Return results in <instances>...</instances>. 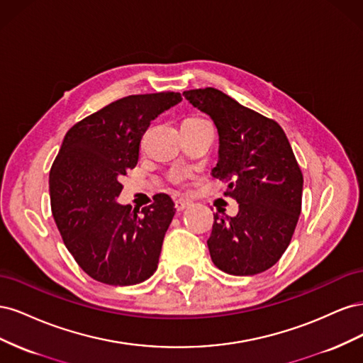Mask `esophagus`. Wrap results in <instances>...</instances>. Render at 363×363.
Listing matches in <instances>:
<instances>
[{"label": "esophagus", "mask_w": 363, "mask_h": 363, "mask_svg": "<svg viewBox=\"0 0 363 363\" xmlns=\"http://www.w3.org/2000/svg\"><path fill=\"white\" fill-rule=\"evenodd\" d=\"M189 206H191V203H189L188 200H183V199L175 200V208H177L179 212L184 211V208H186V207H189Z\"/></svg>", "instance_id": "esophagus-1"}]
</instances>
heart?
Segmentation results:
<instances>
[{
  "instance_id": "obj_1",
  "label": "heart",
  "mask_w": 363,
  "mask_h": 363,
  "mask_svg": "<svg viewBox=\"0 0 363 363\" xmlns=\"http://www.w3.org/2000/svg\"><path fill=\"white\" fill-rule=\"evenodd\" d=\"M194 121H201V119H196V118H194ZM175 180H182V175H177V177H175Z\"/></svg>"
}]
</instances>
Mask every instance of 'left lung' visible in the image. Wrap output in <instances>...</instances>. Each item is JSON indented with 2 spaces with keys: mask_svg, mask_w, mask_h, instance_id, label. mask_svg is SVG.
<instances>
[{
  "mask_svg": "<svg viewBox=\"0 0 363 363\" xmlns=\"http://www.w3.org/2000/svg\"><path fill=\"white\" fill-rule=\"evenodd\" d=\"M215 123L219 148L212 177L228 183L236 216L215 213L207 239L212 262L232 276H255L286 251L301 212L303 174L276 121L215 89L183 92Z\"/></svg>",
  "mask_w": 363,
  "mask_h": 363,
  "instance_id": "left-lung-1",
  "label": "left lung"
}]
</instances>
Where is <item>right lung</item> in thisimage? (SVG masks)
<instances>
[{"label":"right lung","instance_id":"obj_1","mask_svg":"<svg viewBox=\"0 0 363 363\" xmlns=\"http://www.w3.org/2000/svg\"><path fill=\"white\" fill-rule=\"evenodd\" d=\"M182 101L177 92L128 95L68 130L50 171L54 221L68 251L96 281L130 286L157 269L175 207L159 194L131 211L116 201L121 175L133 169L151 121Z\"/></svg>","mask_w":363,"mask_h":363}]
</instances>
